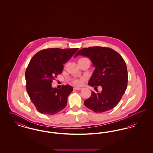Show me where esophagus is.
I'll use <instances>...</instances> for the list:
<instances>
[{
	"label": "esophagus",
	"instance_id": "esophagus-1",
	"mask_svg": "<svg viewBox=\"0 0 153 153\" xmlns=\"http://www.w3.org/2000/svg\"><path fill=\"white\" fill-rule=\"evenodd\" d=\"M74 90H77V91H80L82 89V88L81 87H74Z\"/></svg>",
	"mask_w": 153,
	"mask_h": 153
}]
</instances>
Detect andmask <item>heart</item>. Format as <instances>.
<instances>
[{
	"instance_id": "1",
	"label": "heart",
	"mask_w": 153,
	"mask_h": 153,
	"mask_svg": "<svg viewBox=\"0 0 153 153\" xmlns=\"http://www.w3.org/2000/svg\"><path fill=\"white\" fill-rule=\"evenodd\" d=\"M80 59H81V58H80ZM81 80H76L74 81V83L77 85H79L81 84Z\"/></svg>"
}]
</instances>
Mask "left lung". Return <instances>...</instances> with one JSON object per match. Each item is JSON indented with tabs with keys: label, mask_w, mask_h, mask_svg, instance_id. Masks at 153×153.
<instances>
[{
	"label": "left lung",
	"mask_w": 153,
	"mask_h": 153,
	"mask_svg": "<svg viewBox=\"0 0 153 153\" xmlns=\"http://www.w3.org/2000/svg\"><path fill=\"white\" fill-rule=\"evenodd\" d=\"M89 58L95 70L88 85L102 91L91 92L84 105L95 112H104L114 108L121 100L127 86L128 73L122 57L114 50L105 47L95 46L83 48L74 56Z\"/></svg>",
	"instance_id": "left-lung-1"
}]
</instances>
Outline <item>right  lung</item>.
<instances>
[{
	"label": "right lung",
	"instance_id": "obj_1",
	"mask_svg": "<svg viewBox=\"0 0 153 153\" xmlns=\"http://www.w3.org/2000/svg\"><path fill=\"white\" fill-rule=\"evenodd\" d=\"M78 50L46 49L38 51L30 60L25 73L26 87L31 101L40 113L54 115L65 108L73 87L65 85L57 89L52 87L51 83L62 73L64 64Z\"/></svg>",
	"mask_w": 153,
	"mask_h": 153
}]
</instances>
